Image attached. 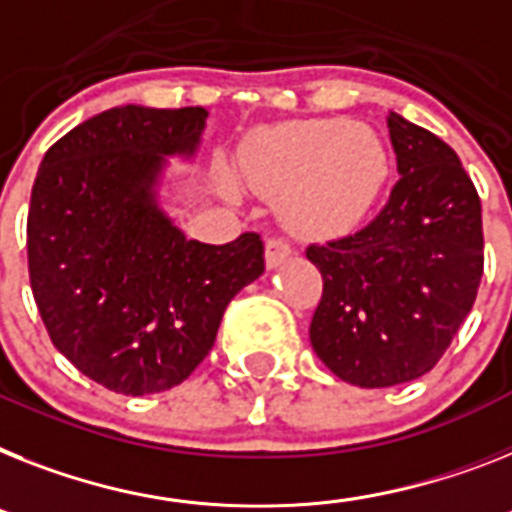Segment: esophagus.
<instances>
[{"mask_svg":"<svg viewBox=\"0 0 512 512\" xmlns=\"http://www.w3.org/2000/svg\"><path fill=\"white\" fill-rule=\"evenodd\" d=\"M290 253H293V248H290V243H287L285 238L266 240V266H269V269L280 266Z\"/></svg>","mask_w":512,"mask_h":512,"instance_id":"esophagus-1","label":"esophagus"}]
</instances>
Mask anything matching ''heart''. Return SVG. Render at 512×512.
I'll use <instances>...</instances> for the list:
<instances>
[{
  "label": "heart",
  "instance_id": "obj_1",
  "mask_svg": "<svg viewBox=\"0 0 512 512\" xmlns=\"http://www.w3.org/2000/svg\"><path fill=\"white\" fill-rule=\"evenodd\" d=\"M243 175L259 196L282 201L295 232L335 235L371 209L387 177V151L361 125L287 122L248 146Z\"/></svg>",
  "mask_w": 512,
  "mask_h": 512
}]
</instances>
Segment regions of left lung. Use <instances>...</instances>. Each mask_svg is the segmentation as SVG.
<instances>
[{"instance_id":"8db88e82","label":"left lung","mask_w":512,"mask_h":512,"mask_svg":"<svg viewBox=\"0 0 512 512\" xmlns=\"http://www.w3.org/2000/svg\"><path fill=\"white\" fill-rule=\"evenodd\" d=\"M400 180L361 230L311 243L322 272L311 345L358 387H395L432 371L474 308L484 274L481 198L442 138L392 112Z\"/></svg>"}]
</instances>
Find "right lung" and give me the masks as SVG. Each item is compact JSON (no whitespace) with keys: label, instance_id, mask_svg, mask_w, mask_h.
Instances as JSON below:
<instances>
[{"label":"right lung","instance_id":"right-lung-1","mask_svg":"<svg viewBox=\"0 0 512 512\" xmlns=\"http://www.w3.org/2000/svg\"><path fill=\"white\" fill-rule=\"evenodd\" d=\"M206 109L114 107L46 151L28 209L33 301L54 348L120 395L185 382L227 303L264 272V240L185 235L156 209L167 154H193Z\"/></svg>","mask_w":512,"mask_h":512}]
</instances>
